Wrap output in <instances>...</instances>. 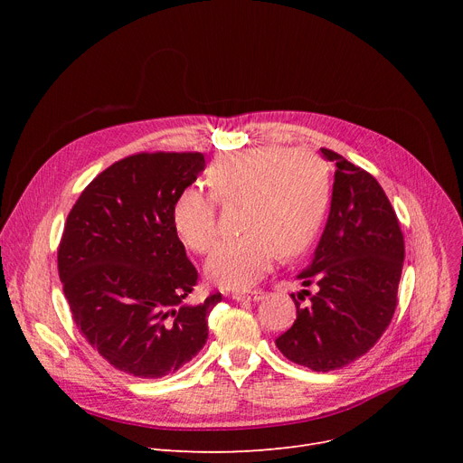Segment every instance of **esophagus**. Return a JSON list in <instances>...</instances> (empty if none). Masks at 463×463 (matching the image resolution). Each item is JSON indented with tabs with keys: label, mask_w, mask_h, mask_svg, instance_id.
<instances>
[{
	"label": "esophagus",
	"mask_w": 463,
	"mask_h": 463,
	"mask_svg": "<svg viewBox=\"0 0 463 463\" xmlns=\"http://www.w3.org/2000/svg\"><path fill=\"white\" fill-rule=\"evenodd\" d=\"M232 298L236 302H257L262 298V293L260 290H248V293H232Z\"/></svg>",
	"instance_id": "1"
}]
</instances>
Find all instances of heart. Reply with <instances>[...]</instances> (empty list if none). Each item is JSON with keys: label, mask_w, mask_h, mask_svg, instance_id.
I'll return each mask as SVG.
<instances>
[{"label": "heart", "mask_w": 463, "mask_h": 463, "mask_svg": "<svg viewBox=\"0 0 463 463\" xmlns=\"http://www.w3.org/2000/svg\"><path fill=\"white\" fill-rule=\"evenodd\" d=\"M219 204L244 203L241 231L222 241L208 257L204 274L222 288L251 287L274 260L304 253L317 236L328 208V173L317 156L306 150L262 146L231 154L206 175ZM199 187L184 189L173 208V225L182 244L204 253L215 240V204Z\"/></svg>", "instance_id": "1"}]
</instances>
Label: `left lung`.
Segmentation results:
<instances>
[{
  "label": "left lung",
  "instance_id": "1",
  "mask_svg": "<svg viewBox=\"0 0 463 463\" xmlns=\"http://www.w3.org/2000/svg\"><path fill=\"white\" fill-rule=\"evenodd\" d=\"M319 154L335 165L330 212L311 262L297 276L317 293L307 307L293 295L297 321L276 345L304 368L330 372L368 353L391 325L405 248L379 182L332 150Z\"/></svg>",
  "mask_w": 463,
  "mask_h": 463
}]
</instances>
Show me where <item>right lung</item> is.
Instances as JSON below:
<instances>
[{
	"mask_svg": "<svg viewBox=\"0 0 463 463\" xmlns=\"http://www.w3.org/2000/svg\"><path fill=\"white\" fill-rule=\"evenodd\" d=\"M204 168L203 154H137L103 170L69 212L63 293L88 344L119 372L157 379L206 344L222 295L185 302L197 270L173 225L178 194Z\"/></svg>",
	"mask_w": 463,
	"mask_h": 463,
	"instance_id": "add662e5",
	"label": "right lung"
}]
</instances>
